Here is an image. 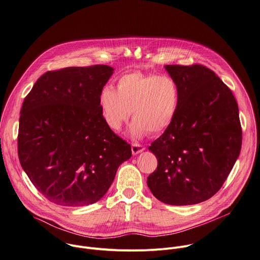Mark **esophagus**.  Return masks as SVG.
<instances>
[{"label":"esophagus","mask_w":260,"mask_h":260,"mask_svg":"<svg viewBox=\"0 0 260 260\" xmlns=\"http://www.w3.org/2000/svg\"><path fill=\"white\" fill-rule=\"evenodd\" d=\"M144 149H145V147H144V145H142V144L133 143V144L131 145V150H132V153H133V154H138V153H140L141 151H143Z\"/></svg>","instance_id":"34e87169"}]
</instances>
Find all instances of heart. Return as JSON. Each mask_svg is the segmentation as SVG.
I'll use <instances>...</instances> for the list:
<instances>
[{"mask_svg": "<svg viewBox=\"0 0 260 260\" xmlns=\"http://www.w3.org/2000/svg\"><path fill=\"white\" fill-rule=\"evenodd\" d=\"M180 106V87L170 75L131 72L121 76L117 89L106 86L100 95L103 118L110 129L120 131L132 115L133 137L158 135L175 121Z\"/></svg>", "mask_w": 260, "mask_h": 260, "instance_id": "b5f03b06", "label": "heart"}]
</instances>
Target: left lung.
I'll use <instances>...</instances> for the list:
<instances>
[{"mask_svg":"<svg viewBox=\"0 0 260 260\" xmlns=\"http://www.w3.org/2000/svg\"><path fill=\"white\" fill-rule=\"evenodd\" d=\"M166 70L179 84L180 106L174 123L148 147L157 168L147 186L167 204H196L220 189L240 154L238 105L205 66L167 65Z\"/></svg>","mask_w":260,"mask_h":260,"instance_id":"obj_1","label":"left lung"}]
</instances>
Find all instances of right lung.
<instances>
[{
    "mask_svg": "<svg viewBox=\"0 0 260 260\" xmlns=\"http://www.w3.org/2000/svg\"><path fill=\"white\" fill-rule=\"evenodd\" d=\"M107 65L48 71L26 95L18 156L35 187L51 202L83 206L109 190L131 145L106 124L100 95L113 74Z\"/></svg>",
    "mask_w": 260,
    "mask_h": 260,
    "instance_id": "add662e5",
    "label": "right lung"
}]
</instances>
